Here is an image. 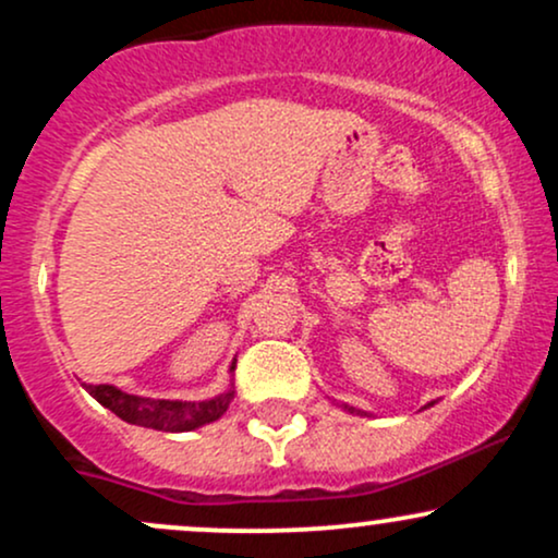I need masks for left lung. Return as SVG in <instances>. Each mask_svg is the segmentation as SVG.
Instances as JSON below:
<instances>
[{
    "label": "left lung",
    "mask_w": 558,
    "mask_h": 558,
    "mask_svg": "<svg viewBox=\"0 0 558 558\" xmlns=\"http://www.w3.org/2000/svg\"><path fill=\"white\" fill-rule=\"evenodd\" d=\"M427 407H430V403H427ZM343 409H345V412H351V414H354V412H356V414H362L360 409H354V407H343Z\"/></svg>",
    "instance_id": "obj_1"
}]
</instances>
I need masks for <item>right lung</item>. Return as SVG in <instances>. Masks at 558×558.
I'll return each instance as SVG.
<instances>
[{"mask_svg":"<svg viewBox=\"0 0 558 558\" xmlns=\"http://www.w3.org/2000/svg\"><path fill=\"white\" fill-rule=\"evenodd\" d=\"M233 369L235 360L230 364V373H233ZM230 386H233V383H230ZM86 390L101 403V407H107L110 412L118 414L120 420L165 433H189L202 425H209V422L220 420L222 414L228 412L230 399H233V388H228L226 393L207 401L144 399V396H131L114 386H86Z\"/></svg>","mask_w":558,"mask_h":558,"instance_id":"right-lung-1","label":"right lung"}]
</instances>
